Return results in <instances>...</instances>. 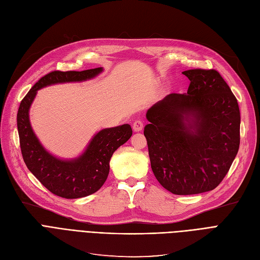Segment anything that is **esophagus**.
<instances>
[{"label": "esophagus", "instance_id": "obj_1", "mask_svg": "<svg viewBox=\"0 0 260 260\" xmlns=\"http://www.w3.org/2000/svg\"><path fill=\"white\" fill-rule=\"evenodd\" d=\"M143 127V122L142 120H136L133 123V129L135 132H140Z\"/></svg>", "mask_w": 260, "mask_h": 260}]
</instances>
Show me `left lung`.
I'll use <instances>...</instances> for the list:
<instances>
[{"label": "left lung", "instance_id": "left-lung-1", "mask_svg": "<svg viewBox=\"0 0 260 260\" xmlns=\"http://www.w3.org/2000/svg\"><path fill=\"white\" fill-rule=\"evenodd\" d=\"M187 93H172L147 112L151 168L160 185L176 195L214 189L232 166L240 146L236 96L215 70L182 73Z\"/></svg>", "mask_w": 260, "mask_h": 260}]
</instances>
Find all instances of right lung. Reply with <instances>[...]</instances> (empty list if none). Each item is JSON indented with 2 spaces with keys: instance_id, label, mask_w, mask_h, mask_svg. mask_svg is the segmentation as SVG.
<instances>
[{
  "instance_id": "right-lung-1",
  "label": "right lung",
  "mask_w": 260,
  "mask_h": 260,
  "mask_svg": "<svg viewBox=\"0 0 260 260\" xmlns=\"http://www.w3.org/2000/svg\"><path fill=\"white\" fill-rule=\"evenodd\" d=\"M102 71V67H98L82 72L48 73L32 86L19 106L17 126L23 160L38 181L56 196L75 199L98 191L107 180L113 152L131 138L133 131L128 124L105 128L93 137L81 156L62 160L49 154L36 138L28 120V109L37 90L44 86L91 79Z\"/></svg>"
}]
</instances>
